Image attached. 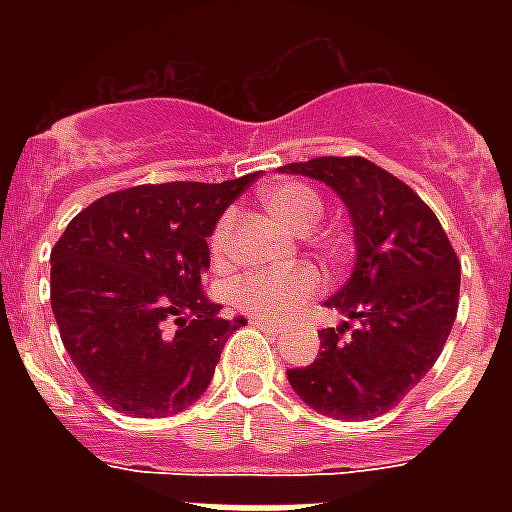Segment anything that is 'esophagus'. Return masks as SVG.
<instances>
[{
    "mask_svg": "<svg viewBox=\"0 0 512 512\" xmlns=\"http://www.w3.org/2000/svg\"><path fill=\"white\" fill-rule=\"evenodd\" d=\"M249 324H252V327L268 329V332H279V329H281V321L263 319V316H252V319H249Z\"/></svg>",
    "mask_w": 512,
    "mask_h": 512,
    "instance_id": "34e87169",
    "label": "esophagus"
}]
</instances>
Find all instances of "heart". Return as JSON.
I'll use <instances>...</instances> for the list:
<instances>
[{"label": "heart", "instance_id": "1", "mask_svg": "<svg viewBox=\"0 0 512 512\" xmlns=\"http://www.w3.org/2000/svg\"><path fill=\"white\" fill-rule=\"evenodd\" d=\"M260 201L279 223H284L295 233H311L324 217L321 193L300 180H281V183L268 185L260 193ZM231 236L233 212H225L209 233V257L215 265H225L231 255ZM319 289V273L308 265H300V268H289V271L244 273L233 281L228 295H231L233 308H239V311L263 316V319H281L295 311L297 305L319 295Z\"/></svg>", "mask_w": 512, "mask_h": 512}]
</instances>
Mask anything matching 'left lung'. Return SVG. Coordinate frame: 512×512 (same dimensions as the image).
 Wrapping results in <instances>:
<instances>
[{
    "label": "left lung",
    "mask_w": 512,
    "mask_h": 512,
    "mask_svg": "<svg viewBox=\"0 0 512 512\" xmlns=\"http://www.w3.org/2000/svg\"><path fill=\"white\" fill-rule=\"evenodd\" d=\"M281 172L340 193L358 252L350 281L327 300L348 321L321 329L319 358L287 369L289 385L335 420L380 417L441 356L460 305V257L436 212L364 156H319Z\"/></svg>",
    "instance_id": "8db88e82"
}]
</instances>
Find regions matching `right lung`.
Returning a JSON list of instances; mask_svg holds the SVG:
<instances>
[{"label":"right lung","instance_id":"obj_1","mask_svg":"<svg viewBox=\"0 0 512 512\" xmlns=\"http://www.w3.org/2000/svg\"><path fill=\"white\" fill-rule=\"evenodd\" d=\"M255 177L106 193L52 247L60 340L111 409L170 417L207 390L228 337L247 324L223 319V305L204 292L207 239Z\"/></svg>","mask_w":512,"mask_h":512}]
</instances>
